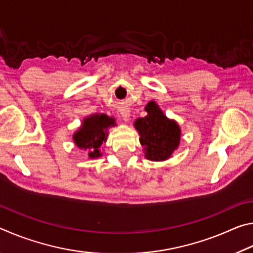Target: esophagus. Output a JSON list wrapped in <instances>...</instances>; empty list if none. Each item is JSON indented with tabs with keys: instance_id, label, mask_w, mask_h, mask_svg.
I'll return each instance as SVG.
<instances>
[{
	"instance_id": "34e87169",
	"label": "esophagus",
	"mask_w": 253,
	"mask_h": 253,
	"mask_svg": "<svg viewBox=\"0 0 253 253\" xmlns=\"http://www.w3.org/2000/svg\"><path fill=\"white\" fill-rule=\"evenodd\" d=\"M119 111H121V116L123 117L124 121H125V122L129 121V116H130V114H129L130 111H129V109L126 108V107H123V108H122L121 110H119Z\"/></svg>"
}]
</instances>
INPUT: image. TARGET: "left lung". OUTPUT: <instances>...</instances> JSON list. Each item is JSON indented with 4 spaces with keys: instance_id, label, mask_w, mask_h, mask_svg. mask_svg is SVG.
<instances>
[{
    "instance_id": "1",
    "label": "left lung",
    "mask_w": 253,
    "mask_h": 253,
    "mask_svg": "<svg viewBox=\"0 0 253 253\" xmlns=\"http://www.w3.org/2000/svg\"><path fill=\"white\" fill-rule=\"evenodd\" d=\"M145 109L147 116L135 122L140 135V144L146 151L145 155L152 161L168 160L179 144V127L162 113L155 101L148 102Z\"/></svg>"
}]
</instances>
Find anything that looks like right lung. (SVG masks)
<instances>
[{"label": "right lung", "instance_id": "right-lung-1", "mask_svg": "<svg viewBox=\"0 0 253 253\" xmlns=\"http://www.w3.org/2000/svg\"><path fill=\"white\" fill-rule=\"evenodd\" d=\"M115 126V119L109 118L104 114L92 115L85 118L83 126L74 135L77 146L84 149H90L88 153L89 157L96 158L101 156L99 148L107 137V128Z\"/></svg>", "mask_w": 253, "mask_h": 253}]
</instances>
